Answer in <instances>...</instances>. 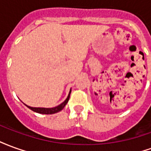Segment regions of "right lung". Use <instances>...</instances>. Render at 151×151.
Returning a JSON list of instances; mask_svg holds the SVG:
<instances>
[{"mask_svg":"<svg viewBox=\"0 0 151 151\" xmlns=\"http://www.w3.org/2000/svg\"><path fill=\"white\" fill-rule=\"evenodd\" d=\"M70 93H71V91H69V94L68 95V97L66 99L65 101L63 102L62 104H60V105H58L57 107H55V108H32V107H29L27 106L28 108H30L31 110L32 111H35V112H38V113L40 114H54L58 112V111H61L63 108H65V106L66 105V104L68 103L69 99V96H70Z\"/></svg>","mask_w":151,"mask_h":151,"instance_id":"add662e5","label":"right lung"}]
</instances>
